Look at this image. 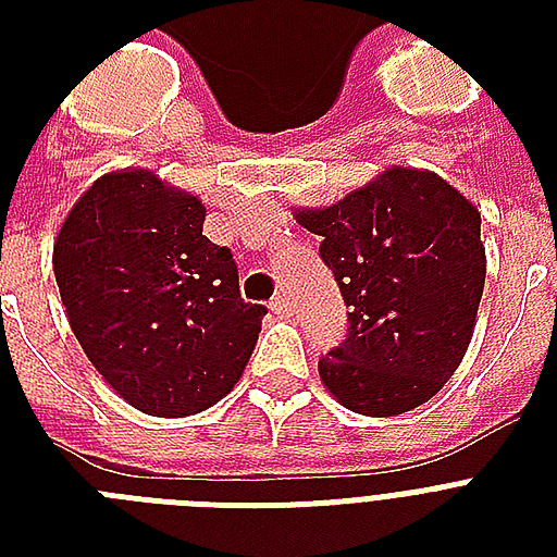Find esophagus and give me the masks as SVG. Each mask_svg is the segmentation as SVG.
Returning a JSON list of instances; mask_svg holds the SVG:
<instances>
[{"instance_id": "esophagus-1", "label": "esophagus", "mask_w": 557, "mask_h": 557, "mask_svg": "<svg viewBox=\"0 0 557 557\" xmlns=\"http://www.w3.org/2000/svg\"><path fill=\"white\" fill-rule=\"evenodd\" d=\"M271 312L280 314V318H292V312H295V309H292V297H288L286 292H280V295L271 300Z\"/></svg>"}]
</instances>
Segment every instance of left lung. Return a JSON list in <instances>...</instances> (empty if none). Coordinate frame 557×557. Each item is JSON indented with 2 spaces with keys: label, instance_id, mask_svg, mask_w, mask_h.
<instances>
[{
  "label": "left lung",
  "instance_id": "obj_1",
  "mask_svg": "<svg viewBox=\"0 0 557 557\" xmlns=\"http://www.w3.org/2000/svg\"><path fill=\"white\" fill-rule=\"evenodd\" d=\"M349 306L347 341L318 361L361 416L424 405L457 372L485 286L480 210L445 178L387 168L326 208H295Z\"/></svg>",
  "mask_w": 557,
  "mask_h": 557
}]
</instances>
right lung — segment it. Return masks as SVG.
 <instances>
[{
	"label": "right lung",
	"mask_w": 557,
	"mask_h": 557,
	"mask_svg": "<svg viewBox=\"0 0 557 557\" xmlns=\"http://www.w3.org/2000/svg\"><path fill=\"white\" fill-rule=\"evenodd\" d=\"M205 205L152 170H112L54 239L74 338L117 396L150 416H193L227 396L260 338L227 248L201 234Z\"/></svg>",
	"instance_id": "1"
}]
</instances>
